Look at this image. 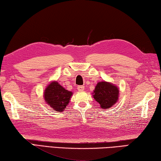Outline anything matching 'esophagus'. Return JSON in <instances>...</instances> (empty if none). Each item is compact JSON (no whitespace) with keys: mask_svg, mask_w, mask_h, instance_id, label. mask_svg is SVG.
Segmentation results:
<instances>
[{"mask_svg":"<svg viewBox=\"0 0 161 161\" xmlns=\"http://www.w3.org/2000/svg\"><path fill=\"white\" fill-rule=\"evenodd\" d=\"M77 89L78 91H83L84 90H85V87H84L83 86H78Z\"/></svg>","mask_w":161,"mask_h":161,"instance_id":"obj_1","label":"esophagus"}]
</instances>
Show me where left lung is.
<instances>
[{
	"label": "left lung",
	"instance_id": "left-lung-1",
	"mask_svg": "<svg viewBox=\"0 0 161 161\" xmlns=\"http://www.w3.org/2000/svg\"><path fill=\"white\" fill-rule=\"evenodd\" d=\"M93 94L94 99L100 104L101 108L108 109L118 101L119 88L111 83L101 81L97 83Z\"/></svg>",
	"mask_w": 161,
	"mask_h": 161
}]
</instances>
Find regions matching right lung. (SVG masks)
Returning a JSON list of instances; mask_svg holds the SVG:
<instances>
[{"instance_id": "right-lung-1", "label": "right lung", "mask_w": 161, "mask_h": 161, "mask_svg": "<svg viewBox=\"0 0 161 161\" xmlns=\"http://www.w3.org/2000/svg\"><path fill=\"white\" fill-rule=\"evenodd\" d=\"M72 95V92L65 89L57 81H53L45 89L43 96L46 103L52 109L61 112L65 110L69 103Z\"/></svg>"}]
</instances>
